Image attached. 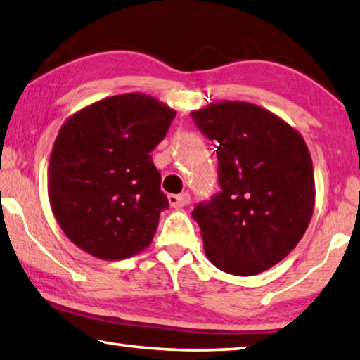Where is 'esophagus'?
Returning a JSON list of instances; mask_svg holds the SVG:
<instances>
[{"label": "esophagus", "mask_w": 360, "mask_h": 360, "mask_svg": "<svg viewBox=\"0 0 360 360\" xmlns=\"http://www.w3.org/2000/svg\"><path fill=\"white\" fill-rule=\"evenodd\" d=\"M169 204L170 207H174V209H181V207L190 204V194H169Z\"/></svg>", "instance_id": "obj_1"}]
</instances>
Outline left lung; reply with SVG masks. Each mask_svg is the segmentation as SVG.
I'll list each match as a JSON object with an SVG mask.
<instances>
[{
  "label": "left lung",
  "instance_id": "1",
  "mask_svg": "<svg viewBox=\"0 0 360 360\" xmlns=\"http://www.w3.org/2000/svg\"><path fill=\"white\" fill-rule=\"evenodd\" d=\"M191 117L218 143L221 191L191 213L205 255L231 275L261 274L291 253L310 223V151L297 131L259 105L223 101Z\"/></svg>",
  "mask_w": 360,
  "mask_h": 360
}]
</instances>
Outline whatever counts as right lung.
I'll list each match as a JSON object with an SVG mask.
<instances>
[{
    "instance_id": "add662e5",
    "label": "right lung",
    "mask_w": 360,
    "mask_h": 360,
    "mask_svg": "<svg viewBox=\"0 0 360 360\" xmlns=\"http://www.w3.org/2000/svg\"><path fill=\"white\" fill-rule=\"evenodd\" d=\"M175 110L141 93L98 101L68 118L49 164V198L66 237L104 261L126 259L153 240L169 200L151 151Z\"/></svg>"
}]
</instances>
